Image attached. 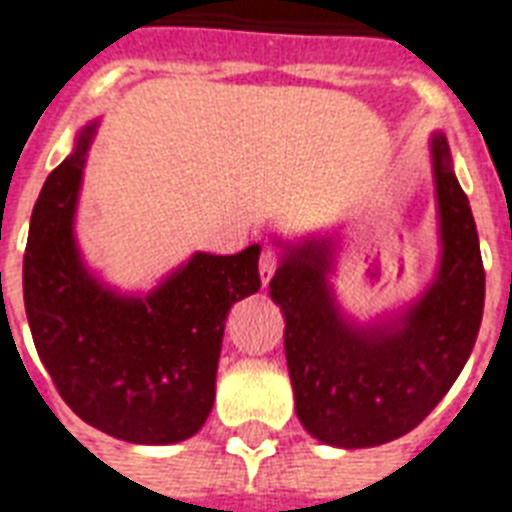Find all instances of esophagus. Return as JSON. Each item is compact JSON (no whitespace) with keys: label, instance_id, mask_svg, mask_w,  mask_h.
<instances>
[{"label":"esophagus","instance_id":"esophagus-1","mask_svg":"<svg viewBox=\"0 0 512 512\" xmlns=\"http://www.w3.org/2000/svg\"><path fill=\"white\" fill-rule=\"evenodd\" d=\"M276 268H279V255L273 249H265L263 255H260V281H263V287H268V281L273 279Z\"/></svg>","mask_w":512,"mask_h":512}]
</instances>
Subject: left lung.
I'll return each instance as SVG.
<instances>
[{"label":"left lung","mask_w":512,"mask_h":512,"mask_svg":"<svg viewBox=\"0 0 512 512\" xmlns=\"http://www.w3.org/2000/svg\"><path fill=\"white\" fill-rule=\"evenodd\" d=\"M438 204L436 279L393 319L356 324L329 287L335 239L284 244L271 297L284 313L295 409L321 444H388L417 428L460 377L484 316V263L444 132L430 138Z\"/></svg>","instance_id":"1"}]
</instances>
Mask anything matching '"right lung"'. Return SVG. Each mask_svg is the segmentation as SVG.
Wrapping results in <instances>:
<instances>
[{
    "label": "right lung",
    "instance_id": "obj_1",
    "mask_svg": "<svg viewBox=\"0 0 512 512\" xmlns=\"http://www.w3.org/2000/svg\"><path fill=\"white\" fill-rule=\"evenodd\" d=\"M98 122L50 172L31 212L23 303L36 353L87 425L130 444H177L199 433L215 401L233 303L260 289V247L196 255L148 295H119L84 265L74 217Z\"/></svg>",
    "mask_w": 512,
    "mask_h": 512
}]
</instances>
